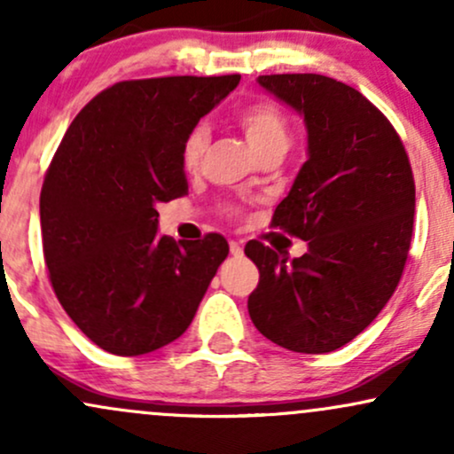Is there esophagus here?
Segmentation results:
<instances>
[{
  "mask_svg": "<svg viewBox=\"0 0 454 454\" xmlns=\"http://www.w3.org/2000/svg\"><path fill=\"white\" fill-rule=\"evenodd\" d=\"M228 245H231L232 256H241V254H243V243L241 241H231Z\"/></svg>",
  "mask_w": 454,
  "mask_h": 454,
  "instance_id": "esophagus-1",
  "label": "esophagus"
}]
</instances>
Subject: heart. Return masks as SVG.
Returning <instances> with one entry per match:
<instances>
[{
	"label": "heart",
	"instance_id": "heart-1",
	"mask_svg": "<svg viewBox=\"0 0 454 454\" xmlns=\"http://www.w3.org/2000/svg\"><path fill=\"white\" fill-rule=\"evenodd\" d=\"M234 119H237L239 128L243 129L249 147L254 149L258 158L269 153V151H281L284 153L288 149L290 121L288 114L278 102L254 100L239 108ZM207 140H209V137H207L205 126H196L187 132L184 147H181V164H184L185 170H194L200 164L202 153L207 149ZM223 211L228 215H239V209L234 205H226Z\"/></svg>",
	"mask_w": 454,
	"mask_h": 454
}]
</instances>
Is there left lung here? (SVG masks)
Here are the masks:
<instances>
[{"label": "left lung", "mask_w": 454, "mask_h": 454, "mask_svg": "<svg viewBox=\"0 0 454 454\" xmlns=\"http://www.w3.org/2000/svg\"><path fill=\"white\" fill-rule=\"evenodd\" d=\"M264 90L303 113L309 158L270 226L309 245L288 262L262 241L245 254L260 279L254 326L293 352L346 346L397 290L414 231L410 158L387 114L361 91L322 74H264Z\"/></svg>", "instance_id": "obj_1"}]
</instances>
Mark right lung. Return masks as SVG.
<instances>
[{"label":"right lung","mask_w":454,"mask_h":454,"mask_svg":"<svg viewBox=\"0 0 454 454\" xmlns=\"http://www.w3.org/2000/svg\"><path fill=\"white\" fill-rule=\"evenodd\" d=\"M241 76L121 81L82 106L40 192L43 252L57 299L102 350L138 356L181 337L217 267L222 234L158 237L155 207L187 194L181 147Z\"/></svg>","instance_id":"add662e5"}]
</instances>
